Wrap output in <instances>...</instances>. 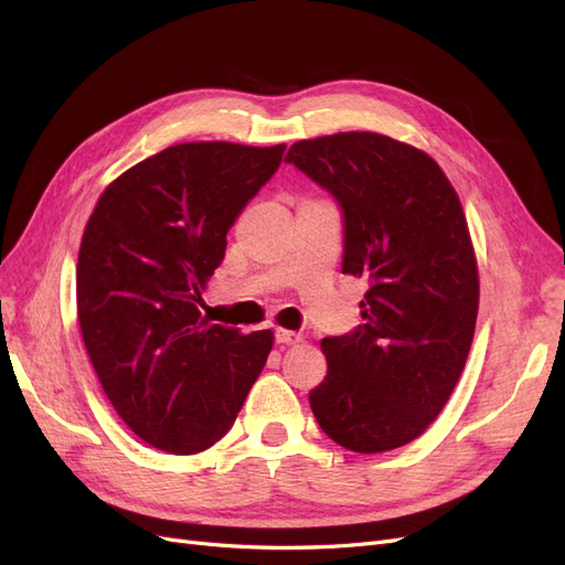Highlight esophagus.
Listing matches in <instances>:
<instances>
[{
    "instance_id": "esophagus-1",
    "label": "esophagus",
    "mask_w": 565,
    "mask_h": 565,
    "mask_svg": "<svg viewBox=\"0 0 565 565\" xmlns=\"http://www.w3.org/2000/svg\"><path fill=\"white\" fill-rule=\"evenodd\" d=\"M274 341L281 343V345H296V343L302 341V338H300V333H296V331L277 329V331H274Z\"/></svg>"
}]
</instances>
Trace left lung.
I'll return each mask as SVG.
<instances>
[{"instance_id": "8db88e82", "label": "left lung", "mask_w": 565, "mask_h": 565, "mask_svg": "<svg viewBox=\"0 0 565 565\" xmlns=\"http://www.w3.org/2000/svg\"><path fill=\"white\" fill-rule=\"evenodd\" d=\"M343 213V274L364 277V324L321 341L310 407L333 443L388 452L422 435L469 358L478 267L457 191L430 156L376 132L296 141L286 153Z\"/></svg>"}]
</instances>
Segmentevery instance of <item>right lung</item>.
I'll return each mask as SVG.
<instances>
[{
    "mask_svg": "<svg viewBox=\"0 0 565 565\" xmlns=\"http://www.w3.org/2000/svg\"><path fill=\"white\" fill-rule=\"evenodd\" d=\"M286 143L189 141L108 184L77 255V321L113 409L143 443L196 455L224 438L271 350L201 317L227 232Z\"/></svg>",
    "mask_w": 565,
    "mask_h": 565,
    "instance_id": "1",
    "label": "right lung"
}]
</instances>
